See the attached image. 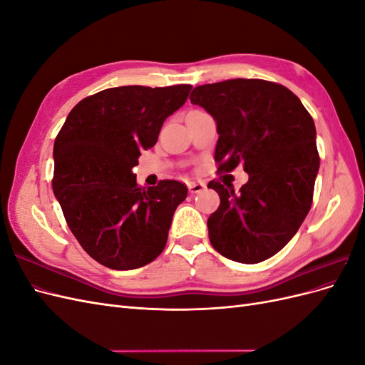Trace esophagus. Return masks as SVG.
<instances>
[{"label": "esophagus", "instance_id": "esophagus-1", "mask_svg": "<svg viewBox=\"0 0 365 365\" xmlns=\"http://www.w3.org/2000/svg\"><path fill=\"white\" fill-rule=\"evenodd\" d=\"M205 182L202 181H192L189 182V192L190 193H201L202 190H205Z\"/></svg>", "mask_w": 365, "mask_h": 365}]
</instances>
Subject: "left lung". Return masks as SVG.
I'll return each instance as SVG.
<instances>
[{
	"label": "left lung",
	"instance_id": "obj_1",
	"mask_svg": "<svg viewBox=\"0 0 365 365\" xmlns=\"http://www.w3.org/2000/svg\"><path fill=\"white\" fill-rule=\"evenodd\" d=\"M193 105L216 120L217 172L239 163L250 180L233 185L210 181L220 197L207 220L208 237L224 257L259 263L277 254L312 205L319 168L314 120L288 88L262 79H231L196 86Z\"/></svg>",
	"mask_w": 365,
	"mask_h": 365
}]
</instances>
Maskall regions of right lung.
<instances>
[{
    "mask_svg": "<svg viewBox=\"0 0 365 365\" xmlns=\"http://www.w3.org/2000/svg\"><path fill=\"white\" fill-rule=\"evenodd\" d=\"M190 90L192 85L108 88L77 103L54 140V196L81 247L106 268L145 267L165 247L187 187L163 180L145 189L132 168Z\"/></svg>",
    "mask_w": 365,
    "mask_h": 365,
    "instance_id": "right-lung-1",
    "label": "right lung"
}]
</instances>
